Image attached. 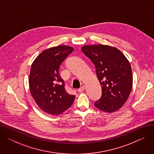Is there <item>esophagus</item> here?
<instances>
[{"label":"esophagus","instance_id":"34e87169","mask_svg":"<svg viewBox=\"0 0 154 154\" xmlns=\"http://www.w3.org/2000/svg\"><path fill=\"white\" fill-rule=\"evenodd\" d=\"M84 89H85V86H84V85H82V86H81L80 87L79 89H78V91L79 92H83L84 91Z\"/></svg>","mask_w":154,"mask_h":154}]
</instances>
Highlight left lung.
Returning <instances> with one entry per match:
<instances>
[{"mask_svg":"<svg viewBox=\"0 0 154 154\" xmlns=\"http://www.w3.org/2000/svg\"><path fill=\"white\" fill-rule=\"evenodd\" d=\"M82 51L94 64L102 87L101 97L95 101L94 106L109 113L120 109L132 87L130 63L119 49L109 45H85Z\"/></svg>","mask_w":154,"mask_h":154,"instance_id":"obj_1","label":"left lung"}]
</instances>
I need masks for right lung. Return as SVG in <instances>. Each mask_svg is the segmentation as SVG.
I'll use <instances>...</instances> for the list:
<instances>
[{
  "label": "right lung",
  "mask_w": 154,
  "mask_h": 154,
  "mask_svg": "<svg viewBox=\"0 0 154 154\" xmlns=\"http://www.w3.org/2000/svg\"><path fill=\"white\" fill-rule=\"evenodd\" d=\"M73 51L67 45L48 48L32 64L29 79L31 95L40 109L49 114H61L75 100V96L66 91L59 74L60 66Z\"/></svg>",
  "instance_id": "right-lung-1"
}]
</instances>
